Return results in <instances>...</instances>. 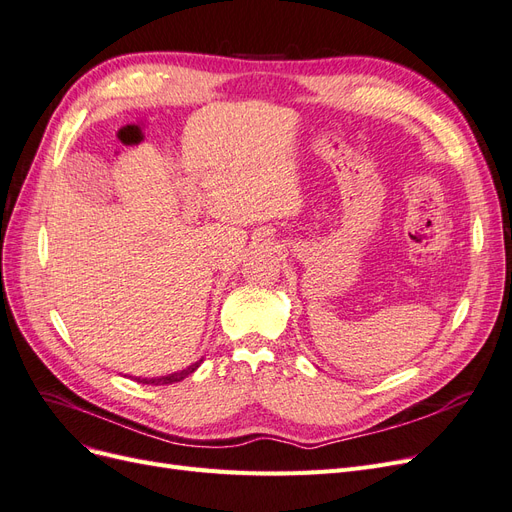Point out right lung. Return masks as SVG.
Returning a JSON list of instances; mask_svg holds the SVG:
<instances>
[{"label":"right lung","mask_w":512,"mask_h":512,"mask_svg":"<svg viewBox=\"0 0 512 512\" xmlns=\"http://www.w3.org/2000/svg\"><path fill=\"white\" fill-rule=\"evenodd\" d=\"M200 363H203V359L192 363L190 367H185L181 371H175V374H168V376H160V378H134L136 382H143V384H173V382H181L183 378H188L190 374H194V371L200 367Z\"/></svg>","instance_id":"obj_1"}]
</instances>
